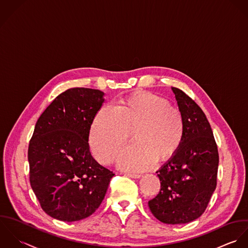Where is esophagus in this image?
<instances>
[{"label": "esophagus", "instance_id": "esophagus-1", "mask_svg": "<svg viewBox=\"0 0 248 248\" xmlns=\"http://www.w3.org/2000/svg\"><path fill=\"white\" fill-rule=\"evenodd\" d=\"M125 175H127L128 177H130V178H133V179H139L140 177H141V175L140 174H135V173H125Z\"/></svg>", "mask_w": 248, "mask_h": 248}]
</instances>
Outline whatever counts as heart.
Instances as JSON below:
<instances>
[{
    "mask_svg": "<svg viewBox=\"0 0 248 248\" xmlns=\"http://www.w3.org/2000/svg\"><path fill=\"white\" fill-rule=\"evenodd\" d=\"M133 130L132 145L117 157L121 170L141 172L158 160H167L180 148L185 132L181 113L167 99L152 93H140L115 107L103 105L89 131V145L97 160L110 163Z\"/></svg>",
    "mask_w": 248,
    "mask_h": 248,
    "instance_id": "b5f03b06",
    "label": "heart"
}]
</instances>
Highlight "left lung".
<instances>
[{"instance_id":"left-lung-1","label":"left lung","mask_w":248,"mask_h":248,"mask_svg":"<svg viewBox=\"0 0 248 248\" xmlns=\"http://www.w3.org/2000/svg\"><path fill=\"white\" fill-rule=\"evenodd\" d=\"M171 90L184 120V138L177 152L156 171L161 189L149 207L161 222L183 224L207 208L217 186L218 152L201 108L180 89Z\"/></svg>"}]
</instances>
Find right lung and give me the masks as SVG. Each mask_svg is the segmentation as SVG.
<instances>
[{
  "label": "right lung",
  "mask_w": 248,
  "mask_h": 248,
  "mask_svg": "<svg viewBox=\"0 0 248 248\" xmlns=\"http://www.w3.org/2000/svg\"><path fill=\"white\" fill-rule=\"evenodd\" d=\"M104 93L71 88L39 117L28 159L31 186L44 212L72 222L91 216L105 197L114 173L90 152L89 131Z\"/></svg>",
  "instance_id": "1"
}]
</instances>
